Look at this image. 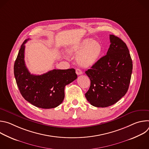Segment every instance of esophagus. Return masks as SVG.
<instances>
[{
    "label": "esophagus",
    "instance_id": "1",
    "mask_svg": "<svg viewBox=\"0 0 149 149\" xmlns=\"http://www.w3.org/2000/svg\"><path fill=\"white\" fill-rule=\"evenodd\" d=\"M76 74L78 75H81L82 74V72L81 71V70L77 68L76 69Z\"/></svg>",
    "mask_w": 149,
    "mask_h": 149
}]
</instances>
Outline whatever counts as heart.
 Segmentation results:
<instances>
[{
	"label": "heart",
	"instance_id": "heart-1",
	"mask_svg": "<svg viewBox=\"0 0 149 149\" xmlns=\"http://www.w3.org/2000/svg\"><path fill=\"white\" fill-rule=\"evenodd\" d=\"M71 54H77L76 61L83 68L93 66L97 62L102 52V47L99 42L85 39L72 45L69 49Z\"/></svg>",
	"mask_w": 149,
	"mask_h": 149
}]
</instances>
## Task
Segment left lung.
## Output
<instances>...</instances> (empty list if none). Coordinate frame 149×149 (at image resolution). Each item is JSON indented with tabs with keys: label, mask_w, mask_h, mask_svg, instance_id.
<instances>
[{
	"label": "left lung",
	"mask_w": 149,
	"mask_h": 149,
	"mask_svg": "<svg viewBox=\"0 0 149 149\" xmlns=\"http://www.w3.org/2000/svg\"><path fill=\"white\" fill-rule=\"evenodd\" d=\"M110 39L107 55L86 71L91 85L85 96L97 107H107L116 103L128 91L131 79L133 62L128 48L114 35H110Z\"/></svg>",
	"instance_id": "1"
}]
</instances>
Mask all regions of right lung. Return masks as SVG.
Returning a JSON list of instances; mask_svg holds the SVG:
<instances>
[{
	"mask_svg": "<svg viewBox=\"0 0 149 149\" xmlns=\"http://www.w3.org/2000/svg\"><path fill=\"white\" fill-rule=\"evenodd\" d=\"M26 39L20 47L14 64V75L22 97L35 107L53 109L59 105L65 97L67 85L77 78L74 68L53 70L40 75L31 74L24 60Z\"/></svg>",
	"mask_w": 149,
	"mask_h": 149,
	"instance_id": "obj_1",
	"label": "right lung"
}]
</instances>
